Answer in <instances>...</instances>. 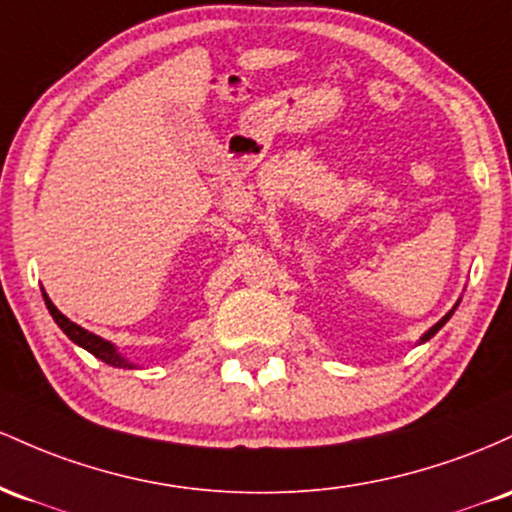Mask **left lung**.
<instances>
[{"label": "left lung", "mask_w": 512, "mask_h": 512, "mask_svg": "<svg viewBox=\"0 0 512 512\" xmlns=\"http://www.w3.org/2000/svg\"><path fill=\"white\" fill-rule=\"evenodd\" d=\"M459 307V300L455 302V307H452L450 309V312H447L445 314V317H442L440 321H438V324H435V326H430V329L426 331V333H423V336H421V341H418V343H426V341H430V338H433L435 336V333H438L440 329H442V326H445L447 324V321H450V317H452V314H455V309Z\"/></svg>", "instance_id": "obj_1"}]
</instances>
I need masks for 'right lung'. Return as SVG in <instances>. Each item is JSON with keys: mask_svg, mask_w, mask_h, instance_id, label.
I'll return each instance as SVG.
<instances>
[{"mask_svg": "<svg viewBox=\"0 0 512 512\" xmlns=\"http://www.w3.org/2000/svg\"><path fill=\"white\" fill-rule=\"evenodd\" d=\"M43 300H45V307H48L50 317H53L55 324L60 326V329L67 333V338H70V341L77 343V346H82L84 350H89L91 355H96V358L103 360V363H106V365L128 367V370H135L137 365L130 363V360L125 358L123 353H118V348L113 346L111 341H106V338L96 336V333L86 331V329H82V326H79V324H74V321L67 319L65 314H62L60 309H57L55 304L50 302V297L45 295V290H43Z\"/></svg>", "mask_w": 512, "mask_h": 512, "instance_id": "right-lung-1", "label": "right lung"}]
</instances>
